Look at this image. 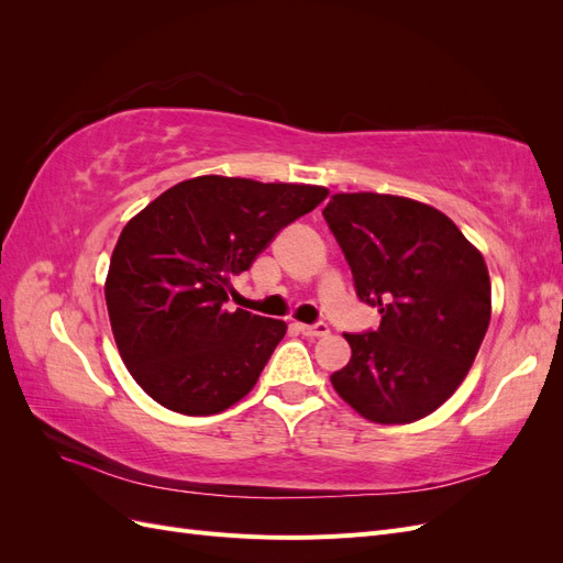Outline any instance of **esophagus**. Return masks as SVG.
Here are the masks:
<instances>
[{
	"instance_id": "esophagus-1",
	"label": "esophagus",
	"mask_w": 563,
	"mask_h": 563,
	"mask_svg": "<svg viewBox=\"0 0 563 563\" xmlns=\"http://www.w3.org/2000/svg\"><path fill=\"white\" fill-rule=\"evenodd\" d=\"M298 329L302 331V335H308V338H323L331 333L327 323H298Z\"/></svg>"
}]
</instances>
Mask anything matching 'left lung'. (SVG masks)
Here are the masks:
<instances>
[{"label": "left lung", "mask_w": 563, "mask_h": 563, "mask_svg": "<svg viewBox=\"0 0 563 563\" xmlns=\"http://www.w3.org/2000/svg\"><path fill=\"white\" fill-rule=\"evenodd\" d=\"M323 218L352 267L356 296L383 314L373 333H345L352 360L331 385L362 418L406 424L460 387L490 321L482 251L453 220L408 197L331 195Z\"/></svg>", "instance_id": "obj_1"}]
</instances>
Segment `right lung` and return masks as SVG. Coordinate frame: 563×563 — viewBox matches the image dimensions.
<instances>
[{
    "label": "right lung",
    "instance_id": "right-lung-1",
    "mask_svg": "<svg viewBox=\"0 0 563 563\" xmlns=\"http://www.w3.org/2000/svg\"><path fill=\"white\" fill-rule=\"evenodd\" d=\"M327 197L321 185L197 176L129 220L106 302L117 350L145 395L183 416H213L249 395L286 323L230 312L232 279Z\"/></svg>",
    "mask_w": 563,
    "mask_h": 563
}]
</instances>
